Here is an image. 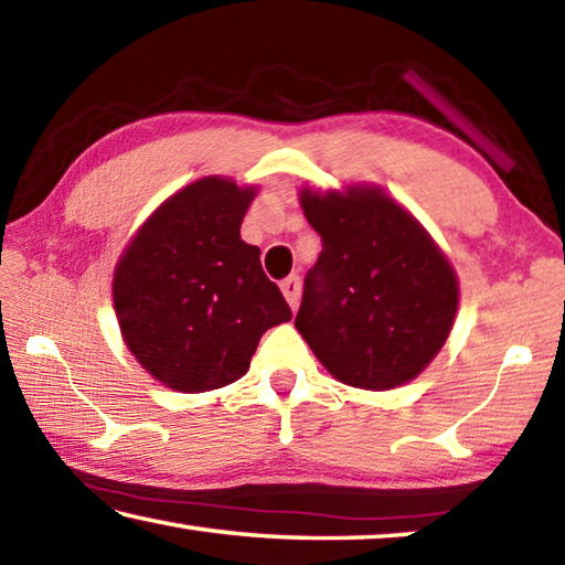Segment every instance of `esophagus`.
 <instances>
[{"mask_svg":"<svg viewBox=\"0 0 565 565\" xmlns=\"http://www.w3.org/2000/svg\"><path fill=\"white\" fill-rule=\"evenodd\" d=\"M281 291H284V299L289 301L291 309H296V306H299V299H301V279H299V276H289V279H284Z\"/></svg>","mask_w":565,"mask_h":565,"instance_id":"34e87169","label":"esophagus"}]
</instances>
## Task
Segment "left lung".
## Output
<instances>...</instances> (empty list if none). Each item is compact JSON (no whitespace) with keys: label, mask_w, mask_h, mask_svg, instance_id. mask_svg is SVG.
Here are the masks:
<instances>
[{"label":"left lung","mask_w":565,"mask_h":565,"mask_svg":"<svg viewBox=\"0 0 565 565\" xmlns=\"http://www.w3.org/2000/svg\"><path fill=\"white\" fill-rule=\"evenodd\" d=\"M301 209L323 248L294 327L343 384L386 391L416 379L454 327V266L381 189H303Z\"/></svg>","instance_id":"1"}]
</instances>
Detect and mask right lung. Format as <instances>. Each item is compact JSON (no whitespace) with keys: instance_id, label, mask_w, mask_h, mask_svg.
Listing matches in <instances>:
<instances>
[{"instance_id":"add662e5","label":"right lung","mask_w":565,"mask_h":565,"mask_svg":"<svg viewBox=\"0 0 565 565\" xmlns=\"http://www.w3.org/2000/svg\"><path fill=\"white\" fill-rule=\"evenodd\" d=\"M254 186L206 177L151 214L114 269V309L129 351L161 384L199 394L248 371L289 303L242 242Z\"/></svg>"}]
</instances>
